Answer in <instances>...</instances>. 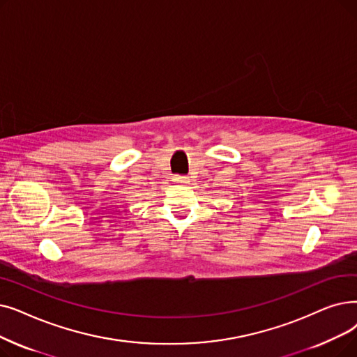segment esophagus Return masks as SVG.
<instances>
[{"label":"esophagus","instance_id":"esophagus-1","mask_svg":"<svg viewBox=\"0 0 357 357\" xmlns=\"http://www.w3.org/2000/svg\"><path fill=\"white\" fill-rule=\"evenodd\" d=\"M175 181L179 182V183H188L190 182V176H187V175H178V176H175Z\"/></svg>","mask_w":357,"mask_h":357}]
</instances>
